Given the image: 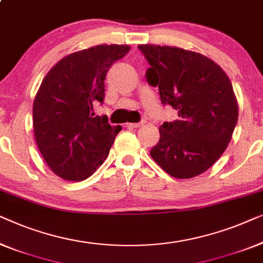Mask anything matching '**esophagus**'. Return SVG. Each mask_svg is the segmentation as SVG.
<instances>
[{
	"label": "esophagus",
	"mask_w": 263,
	"mask_h": 263,
	"mask_svg": "<svg viewBox=\"0 0 263 263\" xmlns=\"http://www.w3.org/2000/svg\"><path fill=\"white\" fill-rule=\"evenodd\" d=\"M144 124H145V123H144V121H140V123H127L126 126L127 127H131V128H137V127H140Z\"/></svg>",
	"instance_id": "esophagus-1"
}]
</instances>
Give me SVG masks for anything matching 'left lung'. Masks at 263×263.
Here are the masks:
<instances>
[{"label":"left lung","instance_id":"8db88e82","mask_svg":"<svg viewBox=\"0 0 263 263\" xmlns=\"http://www.w3.org/2000/svg\"><path fill=\"white\" fill-rule=\"evenodd\" d=\"M138 49L150 64L147 82L179 116L160 127L151 157L176 179L200 175L227 150L237 124L231 81L216 62L194 51L154 44Z\"/></svg>","mask_w":263,"mask_h":263}]
</instances>
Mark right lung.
I'll list each match as a JSON object with an SVG mask.
<instances>
[{"label":"right lung","instance_id":"add662e5","mask_svg":"<svg viewBox=\"0 0 263 263\" xmlns=\"http://www.w3.org/2000/svg\"><path fill=\"white\" fill-rule=\"evenodd\" d=\"M130 50L105 44L77 51L44 77L33 102V130L46 164L62 179L86 180L108 156L121 126L94 117L93 107L105 99L107 71Z\"/></svg>","mask_w":263,"mask_h":263}]
</instances>
